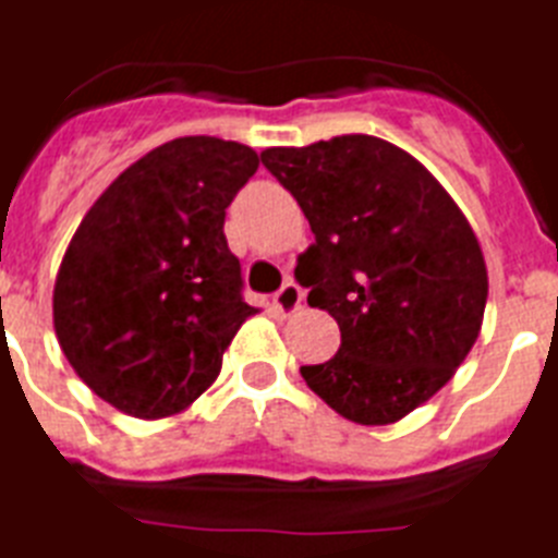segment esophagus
Masks as SVG:
<instances>
[{"instance_id":"esophagus-1","label":"esophagus","mask_w":558,"mask_h":558,"mask_svg":"<svg viewBox=\"0 0 558 558\" xmlns=\"http://www.w3.org/2000/svg\"><path fill=\"white\" fill-rule=\"evenodd\" d=\"M300 305H302V288L293 282V279H288V282L274 293V308L279 311L282 317H288V314H293Z\"/></svg>"}]
</instances>
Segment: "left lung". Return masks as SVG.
I'll return each instance as SVG.
<instances>
[{"instance_id":"1","label":"left lung","mask_w":558,"mask_h":558,"mask_svg":"<svg viewBox=\"0 0 558 558\" xmlns=\"http://www.w3.org/2000/svg\"><path fill=\"white\" fill-rule=\"evenodd\" d=\"M262 162L314 232L296 279L340 326L338 355L300 366L328 408L390 425L451 381L481 335L489 296L472 227L422 162L349 133Z\"/></svg>"}]
</instances>
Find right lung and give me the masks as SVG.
Listing matches in <instances>:
<instances>
[{
    "instance_id": "1",
    "label": "right lung",
    "mask_w": 558,
    "mask_h": 558,
    "mask_svg": "<svg viewBox=\"0 0 558 558\" xmlns=\"http://www.w3.org/2000/svg\"><path fill=\"white\" fill-rule=\"evenodd\" d=\"M256 168L241 142L183 136L122 171L81 220L54 282V331L81 381L122 413L189 408L256 314L223 235Z\"/></svg>"
}]
</instances>
